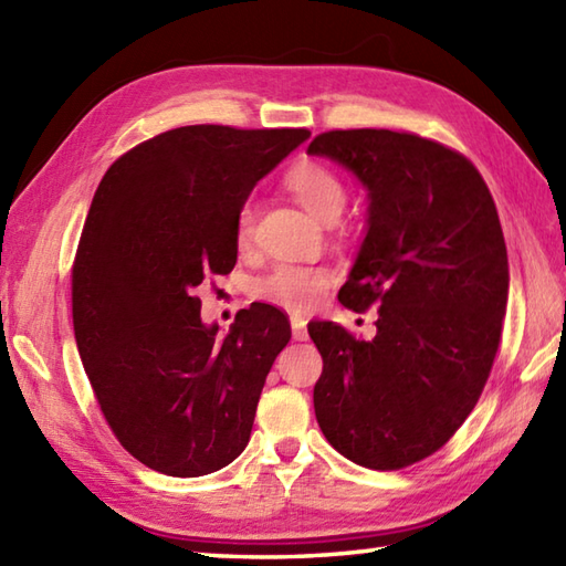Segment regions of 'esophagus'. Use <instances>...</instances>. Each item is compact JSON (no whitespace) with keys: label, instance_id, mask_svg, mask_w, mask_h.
<instances>
[{"label":"esophagus","instance_id":"1","mask_svg":"<svg viewBox=\"0 0 566 566\" xmlns=\"http://www.w3.org/2000/svg\"><path fill=\"white\" fill-rule=\"evenodd\" d=\"M290 321H292V335H294V340H306V338H308L306 321H304L302 316H296V314H294Z\"/></svg>","mask_w":566,"mask_h":566}]
</instances>
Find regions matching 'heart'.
Instances as JSON below:
<instances>
[{"mask_svg":"<svg viewBox=\"0 0 566 566\" xmlns=\"http://www.w3.org/2000/svg\"><path fill=\"white\" fill-rule=\"evenodd\" d=\"M286 189L296 201L321 221H335L345 207V185L331 167L321 163H296L284 177ZM255 211L250 203H243L235 219V243L245 248L252 238ZM328 286V272L321 268H298V264H282L270 272L258 284V296L270 304H280L292 311L314 308Z\"/></svg>","mask_w":566,"mask_h":566,"instance_id":"1","label":"heart"}]
</instances>
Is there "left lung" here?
<instances>
[{"label":"left lung","instance_id":"obj_1","mask_svg":"<svg viewBox=\"0 0 566 566\" xmlns=\"http://www.w3.org/2000/svg\"><path fill=\"white\" fill-rule=\"evenodd\" d=\"M306 153L367 189L365 240L338 298L379 314L371 340L308 323L323 357L318 426L355 464L401 469L454 436L494 365L509 302L496 203L464 155L413 134L328 130Z\"/></svg>","mask_w":566,"mask_h":566}]
</instances>
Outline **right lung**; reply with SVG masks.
Wrapping results in <instances>:
<instances>
[{
    "mask_svg": "<svg viewBox=\"0 0 566 566\" xmlns=\"http://www.w3.org/2000/svg\"><path fill=\"white\" fill-rule=\"evenodd\" d=\"M308 136L172 128L122 155L94 191L72 264L75 340L106 423L155 472L203 476L245 450L290 321L252 304L219 338L195 290L233 270L240 207Z\"/></svg>",
    "mask_w": 566,
    "mask_h": 566,
    "instance_id": "add662e5",
    "label": "right lung"
}]
</instances>
